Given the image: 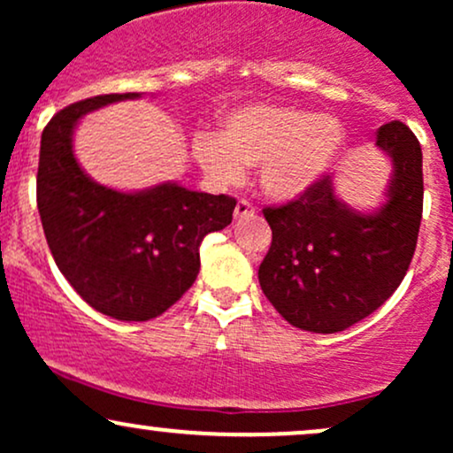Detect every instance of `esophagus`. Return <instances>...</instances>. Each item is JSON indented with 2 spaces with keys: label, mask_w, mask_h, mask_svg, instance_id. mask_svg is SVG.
Masks as SVG:
<instances>
[{
  "label": "esophagus",
  "mask_w": 453,
  "mask_h": 453,
  "mask_svg": "<svg viewBox=\"0 0 453 453\" xmlns=\"http://www.w3.org/2000/svg\"><path fill=\"white\" fill-rule=\"evenodd\" d=\"M256 212V206L247 200H238L236 209H234V219H242V217H251Z\"/></svg>",
  "instance_id": "1"
}]
</instances>
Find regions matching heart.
Masks as SVG:
<instances>
[{
  "mask_svg": "<svg viewBox=\"0 0 453 453\" xmlns=\"http://www.w3.org/2000/svg\"><path fill=\"white\" fill-rule=\"evenodd\" d=\"M345 127L332 114L285 104H244L223 119L221 136L200 134L194 157L212 183L236 185L259 165V187L273 200H296L324 180L345 149Z\"/></svg>",
  "mask_w": 453,
  "mask_h": 453,
  "instance_id": "b5f03b06",
  "label": "heart"
}]
</instances>
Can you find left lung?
<instances>
[{"instance_id": "1", "label": "left lung", "mask_w": 453, "mask_h": 453, "mask_svg": "<svg viewBox=\"0 0 453 453\" xmlns=\"http://www.w3.org/2000/svg\"><path fill=\"white\" fill-rule=\"evenodd\" d=\"M375 144L392 161L379 209H351L330 176L298 200L264 209L273 242L259 285L300 330L334 334L362 321L396 292L413 259L424 206L422 147L400 121L379 127Z\"/></svg>"}]
</instances>
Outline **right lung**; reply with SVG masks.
<instances>
[{
    "label": "right lung",
    "instance_id": "obj_1",
    "mask_svg": "<svg viewBox=\"0 0 453 453\" xmlns=\"http://www.w3.org/2000/svg\"><path fill=\"white\" fill-rule=\"evenodd\" d=\"M142 93H111L72 104L42 132L38 211L57 268L87 304L119 321L168 311L200 273L206 234L232 223L236 200L159 183L117 191L96 183L74 155L85 114Z\"/></svg>",
    "mask_w": 453,
    "mask_h": 453
}]
</instances>
